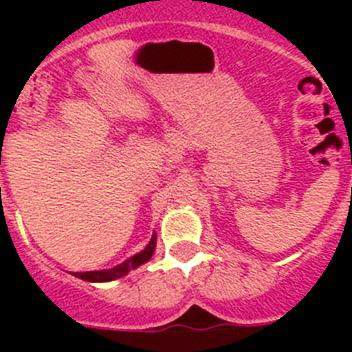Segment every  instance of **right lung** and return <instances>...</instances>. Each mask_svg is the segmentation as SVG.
Masks as SVG:
<instances>
[{"label": "right lung", "instance_id": "right-lung-1", "mask_svg": "<svg viewBox=\"0 0 352 352\" xmlns=\"http://www.w3.org/2000/svg\"><path fill=\"white\" fill-rule=\"evenodd\" d=\"M155 252V235L151 237V241H149V245L144 248L140 254H135L133 257H129L127 261H124L122 265H118V267L111 268V270H95V272H76L74 276L80 279H85V281H113V279L117 278H122V276H126L129 270H133V268L140 267L142 263L149 261L151 259V256H153Z\"/></svg>", "mask_w": 352, "mask_h": 352}]
</instances>
